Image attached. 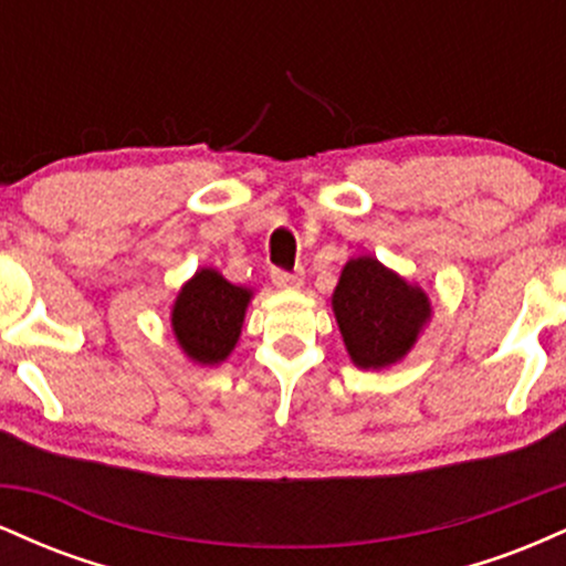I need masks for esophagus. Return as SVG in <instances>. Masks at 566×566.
I'll return each instance as SVG.
<instances>
[{
	"label": "esophagus",
	"instance_id": "obj_1",
	"mask_svg": "<svg viewBox=\"0 0 566 566\" xmlns=\"http://www.w3.org/2000/svg\"><path fill=\"white\" fill-rule=\"evenodd\" d=\"M271 282L279 290H301L303 271H271Z\"/></svg>",
	"mask_w": 566,
	"mask_h": 566
}]
</instances>
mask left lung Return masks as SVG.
I'll list each match as a JSON object with an SVG mask.
<instances>
[{
	"instance_id": "8db88e82",
	"label": "left lung",
	"mask_w": 566,
	"mask_h": 566,
	"mask_svg": "<svg viewBox=\"0 0 566 566\" xmlns=\"http://www.w3.org/2000/svg\"><path fill=\"white\" fill-rule=\"evenodd\" d=\"M333 314L350 361L359 369H386L415 348L433 305L420 284L407 282L378 258L359 255L343 265Z\"/></svg>"
}]
</instances>
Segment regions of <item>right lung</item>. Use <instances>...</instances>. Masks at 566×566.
Returning <instances> with one entry per match:
<instances>
[{
	"mask_svg": "<svg viewBox=\"0 0 566 566\" xmlns=\"http://www.w3.org/2000/svg\"><path fill=\"white\" fill-rule=\"evenodd\" d=\"M250 287H237L218 269H199L178 290L170 308L172 335L193 365H223L244 327Z\"/></svg>",
	"mask_w": 566,
	"mask_h": 566,
	"instance_id": "obj_1",
	"label": "right lung"
}]
</instances>
